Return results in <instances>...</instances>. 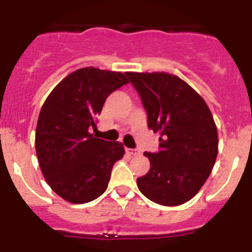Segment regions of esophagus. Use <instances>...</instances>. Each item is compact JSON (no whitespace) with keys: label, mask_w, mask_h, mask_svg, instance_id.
<instances>
[{"label":"esophagus","mask_w":252,"mask_h":252,"mask_svg":"<svg viewBox=\"0 0 252 252\" xmlns=\"http://www.w3.org/2000/svg\"><path fill=\"white\" fill-rule=\"evenodd\" d=\"M126 153L132 155V157H137V155H140L139 149H126Z\"/></svg>","instance_id":"obj_1"}]
</instances>
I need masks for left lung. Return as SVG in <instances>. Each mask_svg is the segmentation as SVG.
<instances>
[{
	"label": "left lung",
	"mask_w": 252,
	"mask_h": 252,
	"mask_svg": "<svg viewBox=\"0 0 252 252\" xmlns=\"http://www.w3.org/2000/svg\"><path fill=\"white\" fill-rule=\"evenodd\" d=\"M159 132L160 151L145 153L150 169L137 178L140 192L161 206L192 199L208 179L218 154V133L206 101L188 83L164 72H126Z\"/></svg>",
	"instance_id": "left-lung-1"
}]
</instances>
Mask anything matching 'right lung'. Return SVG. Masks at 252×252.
<instances>
[{"label":"right lung","mask_w":252,"mask_h":252,"mask_svg":"<svg viewBox=\"0 0 252 252\" xmlns=\"http://www.w3.org/2000/svg\"><path fill=\"white\" fill-rule=\"evenodd\" d=\"M127 83L124 73L87 66L66 75L44 102L35 133L37 161L46 183L66 202L87 203L108 187L125 148L88 130L95 128L107 97Z\"/></svg>","instance_id":"add662e5"}]
</instances>
